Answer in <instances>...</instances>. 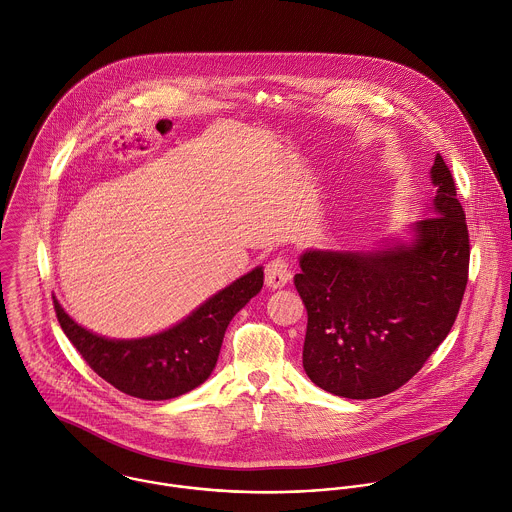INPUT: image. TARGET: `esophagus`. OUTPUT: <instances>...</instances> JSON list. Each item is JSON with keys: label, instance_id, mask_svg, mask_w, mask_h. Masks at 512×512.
I'll list each match as a JSON object with an SVG mask.
<instances>
[{"label": "esophagus", "instance_id": "obj_1", "mask_svg": "<svg viewBox=\"0 0 512 512\" xmlns=\"http://www.w3.org/2000/svg\"><path fill=\"white\" fill-rule=\"evenodd\" d=\"M291 279L289 263L283 257H277L267 263L265 267V285L269 289H283Z\"/></svg>", "mask_w": 512, "mask_h": 512}]
</instances>
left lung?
<instances>
[{"label": "left lung", "mask_w": 512, "mask_h": 512, "mask_svg": "<svg viewBox=\"0 0 512 512\" xmlns=\"http://www.w3.org/2000/svg\"><path fill=\"white\" fill-rule=\"evenodd\" d=\"M429 215L373 249H307L295 287L307 309L303 369L327 393L377 399L403 387L449 335L469 275V231L437 153Z\"/></svg>", "instance_id": "1"}]
</instances>
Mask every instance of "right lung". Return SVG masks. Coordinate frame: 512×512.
<instances>
[{"instance_id":"right-lung-1","label":"right lung","mask_w":512,"mask_h":512,"mask_svg":"<svg viewBox=\"0 0 512 512\" xmlns=\"http://www.w3.org/2000/svg\"><path fill=\"white\" fill-rule=\"evenodd\" d=\"M255 267L195 307L179 323L137 339H109L75 323L53 297L57 321L87 365L121 393L167 401L203 385L219 359L231 319L261 291Z\"/></svg>"}]
</instances>
